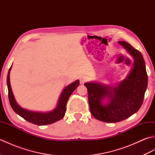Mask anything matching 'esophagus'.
Wrapping results in <instances>:
<instances>
[{"label": "esophagus", "mask_w": 155, "mask_h": 155, "mask_svg": "<svg viewBox=\"0 0 155 155\" xmlns=\"http://www.w3.org/2000/svg\"><path fill=\"white\" fill-rule=\"evenodd\" d=\"M79 80L81 84H84L88 80V78L87 77V76H81L79 78Z\"/></svg>", "instance_id": "obj_1"}]
</instances>
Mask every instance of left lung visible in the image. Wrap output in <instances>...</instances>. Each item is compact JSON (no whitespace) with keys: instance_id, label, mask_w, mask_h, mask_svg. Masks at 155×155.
Returning <instances> with one entry per match:
<instances>
[{"instance_id":"1","label":"left lung","mask_w":155,"mask_h":155,"mask_svg":"<svg viewBox=\"0 0 155 155\" xmlns=\"http://www.w3.org/2000/svg\"><path fill=\"white\" fill-rule=\"evenodd\" d=\"M118 43L134 59V67L126 79L112 88L103 84L87 83L91 113L96 119L106 123H117L130 117L140 109L147 88L148 76L141 52L124 41ZM106 96L110 103L106 106L101 100Z\"/></svg>"}]
</instances>
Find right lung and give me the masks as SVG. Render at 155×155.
<instances>
[{"label": "right lung", "instance_id": "obj_1", "mask_svg": "<svg viewBox=\"0 0 155 155\" xmlns=\"http://www.w3.org/2000/svg\"><path fill=\"white\" fill-rule=\"evenodd\" d=\"M11 67L9 68L7 75V86L8 92V99L9 103L12 108L16 114L20 115L26 120L29 123L37 125H47L55 123L59 120L62 119L64 117L66 112V106H67V101L70 97L73 91L79 85V81H76L74 83L68 85L64 88V90L61 94L60 99L58 101L57 107L54 110L50 113H38V112L29 111L21 108L16 103L14 95L12 94L11 84H10V71Z\"/></svg>", "mask_w": 155, "mask_h": 155}]
</instances>
